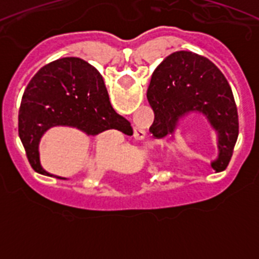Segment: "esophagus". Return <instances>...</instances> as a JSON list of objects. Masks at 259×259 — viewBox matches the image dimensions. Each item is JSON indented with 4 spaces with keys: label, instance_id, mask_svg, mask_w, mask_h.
<instances>
[{
    "label": "esophagus",
    "instance_id": "1",
    "mask_svg": "<svg viewBox=\"0 0 259 259\" xmlns=\"http://www.w3.org/2000/svg\"><path fill=\"white\" fill-rule=\"evenodd\" d=\"M135 136L139 139V140H141V139H144V131H141V130H139V134H136Z\"/></svg>",
    "mask_w": 259,
    "mask_h": 259
}]
</instances>
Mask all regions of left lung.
Wrapping results in <instances>:
<instances>
[{"label":"left lung","mask_w":259,"mask_h":259,"mask_svg":"<svg viewBox=\"0 0 259 259\" xmlns=\"http://www.w3.org/2000/svg\"><path fill=\"white\" fill-rule=\"evenodd\" d=\"M146 97L158 136L174 135L188 114L205 116L218 146V157L210 164L217 172L226 170L239 135V116L227 79L210 59L187 50L171 53L153 71Z\"/></svg>","instance_id":"1"}]
</instances>
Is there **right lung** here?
I'll return each mask as SVG.
<instances>
[{
  "mask_svg": "<svg viewBox=\"0 0 259 259\" xmlns=\"http://www.w3.org/2000/svg\"><path fill=\"white\" fill-rule=\"evenodd\" d=\"M123 120L110 104L97 68L81 58L66 57L41 67L27 85L19 109V137L36 172L66 179L41 166L38 145L42 135L62 125L96 136L113 128L120 131Z\"/></svg>",
  "mask_w": 259,
  "mask_h": 259,
  "instance_id": "1",
  "label": "right lung"
}]
</instances>
